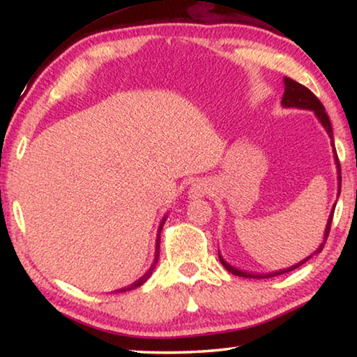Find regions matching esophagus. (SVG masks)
<instances>
[{
  "label": "esophagus",
  "instance_id": "1",
  "mask_svg": "<svg viewBox=\"0 0 357 357\" xmlns=\"http://www.w3.org/2000/svg\"><path fill=\"white\" fill-rule=\"evenodd\" d=\"M209 190H211V187L206 181H197V183H193L190 187L189 197L190 198H202L206 195V193H209Z\"/></svg>",
  "mask_w": 357,
  "mask_h": 357
}]
</instances>
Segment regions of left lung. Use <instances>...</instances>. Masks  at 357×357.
Listing matches in <instances>:
<instances>
[{"mask_svg":"<svg viewBox=\"0 0 357 357\" xmlns=\"http://www.w3.org/2000/svg\"><path fill=\"white\" fill-rule=\"evenodd\" d=\"M283 83H285V93H283V98H282V105L283 107H293V108H302V110H312L313 113L317 114V118L319 119V123H321L323 128L328 132V135L332 142V146H334V134H332V126H331V121L328 113H326L324 107L319 99L317 98L315 94H313L309 88H305L304 84H301L298 82L291 80V78L285 77L283 78ZM334 159H335V165H337V172H338V195H340V189H342V176H340V162H338V157H337V151L334 148ZM334 211H335V204L332 206V211L329 214V219L328 223H326V229H324V238H323V243L319 244L318 249L313 252V255L315 253H319L323 250V247L326 244V239L329 236V229H331V223H332V217H334ZM310 257H307L305 259H302L298 264L294 266H289L287 269H280V271H275V273H268V274H252V273H245V271H241L238 268H233L231 264H228L225 259L222 258V255L219 253V259L220 263L223 264V268H225L228 273H231L234 275H239V277H247V279H269V277H275V275H280V274H285L289 273V271H293L296 268H299V266L304 264L307 259H310Z\"/></svg>","mask_w":357,"mask_h":357,"instance_id":"left-lung-1","label":"left lung"}]
</instances>
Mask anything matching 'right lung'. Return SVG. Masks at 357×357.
<instances>
[{
	"instance_id": "1",
	"label": "right lung",
	"mask_w": 357,
	"mask_h": 357,
	"mask_svg": "<svg viewBox=\"0 0 357 357\" xmlns=\"http://www.w3.org/2000/svg\"><path fill=\"white\" fill-rule=\"evenodd\" d=\"M165 220H167V215H164V219H162L160 225H159V231H157V238H155V255H154V263L151 264V268L148 269V273L144 274V275L142 277V279H138L137 282H134V283H132V285H129V287H126V288H121V289H119V293H123V291H130V289H134V288L142 287L143 283L149 279L151 274H153V271H154L155 264H157V259H159V249H160V231H162V227H164Z\"/></svg>"
}]
</instances>
